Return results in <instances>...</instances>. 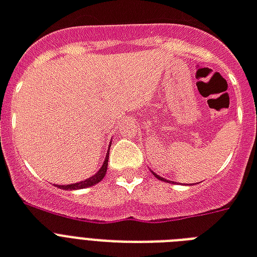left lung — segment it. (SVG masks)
<instances>
[{"instance_id":"obj_1","label":"left lung","mask_w":257,"mask_h":257,"mask_svg":"<svg viewBox=\"0 0 257 257\" xmlns=\"http://www.w3.org/2000/svg\"><path fill=\"white\" fill-rule=\"evenodd\" d=\"M153 176L156 177V178H158V180H160V181H165V182H172V181H168V180H165V178H162V177H161V176H158V174H157V173H154V172H153Z\"/></svg>"}]
</instances>
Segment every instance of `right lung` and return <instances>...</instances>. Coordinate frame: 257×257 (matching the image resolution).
Segmentation results:
<instances>
[{
    "label": "right lung",
    "instance_id": "right-lung-1",
    "mask_svg": "<svg viewBox=\"0 0 257 257\" xmlns=\"http://www.w3.org/2000/svg\"><path fill=\"white\" fill-rule=\"evenodd\" d=\"M111 146V145H110ZM108 153H110V149L107 151V156L104 158V162L101 165V168L97 170L93 176H91L89 178L84 181H80V182H76V184H71V185H56L57 188L64 189V190H77V189H85L89 188V186H93V185H96L97 182H100L104 176H106L107 173V165H108Z\"/></svg>",
    "mask_w": 257,
    "mask_h": 257
}]
</instances>
